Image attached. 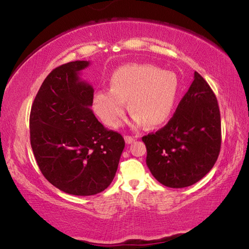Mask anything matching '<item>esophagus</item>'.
<instances>
[{"mask_svg":"<svg viewBox=\"0 0 249 249\" xmlns=\"http://www.w3.org/2000/svg\"><path fill=\"white\" fill-rule=\"evenodd\" d=\"M124 138H125L126 144H132V142L135 141V138L132 136H124Z\"/></svg>","mask_w":249,"mask_h":249,"instance_id":"1","label":"esophagus"}]
</instances>
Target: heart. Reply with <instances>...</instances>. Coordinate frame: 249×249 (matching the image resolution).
Instances as JSON below:
<instances>
[{
    "instance_id": "heart-1",
    "label": "heart",
    "mask_w": 249,
    "mask_h": 249,
    "mask_svg": "<svg viewBox=\"0 0 249 249\" xmlns=\"http://www.w3.org/2000/svg\"><path fill=\"white\" fill-rule=\"evenodd\" d=\"M179 83L171 71L153 65L128 64L117 68L109 79V89L93 96V108L105 124L116 127L126 112V102L135 126L157 127L165 124L174 111Z\"/></svg>"
}]
</instances>
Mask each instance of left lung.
<instances>
[{"instance_id": "8db88e82", "label": "left lung", "mask_w": 249, "mask_h": 249, "mask_svg": "<svg viewBox=\"0 0 249 249\" xmlns=\"http://www.w3.org/2000/svg\"><path fill=\"white\" fill-rule=\"evenodd\" d=\"M142 140L151 175L166 187H189L212 169L221 149V114L216 96L201 74L195 72L170 121Z\"/></svg>"}]
</instances>
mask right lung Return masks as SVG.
<instances>
[{"instance_id": "1", "label": "right lung", "mask_w": 249, "mask_h": 249, "mask_svg": "<svg viewBox=\"0 0 249 249\" xmlns=\"http://www.w3.org/2000/svg\"><path fill=\"white\" fill-rule=\"evenodd\" d=\"M89 65L77 60L54 68L37 92L29 116L31 145L41 174L73 196L104 191L125 147L123 136L105 128L90 108L94 90L79 77Z\"/></svg>"}]
</instances>
